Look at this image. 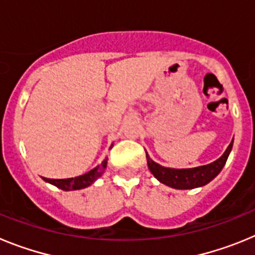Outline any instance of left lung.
I'll return each mask as SVG.
<instances>
[{
  "label": "left lung",
  "mask_w": 255,
  "mask_h": 255,
  "mask_svg": "<svg viewBox=\"0 0 255 255\" xmlns=\"http://www.w3.org/2000/svg\"><path fill=\"white\" fill-rule=\"evenodd\" d=\"M233 144L234 139L229 144V147L226 148L224 154L221 155L218 159L212 162V163L191 168L164 167V166H161L159 163L153 161L149 157V154L145 152L148 168L153 173V176L158 180L159 182L172 189L188 190V189L202 188V186L207 185L208 182H211L212 180L215 179L218 173L221 172V170L224 168L225 163H226L227 158H229L230 152L233 149Z\"/></svg>",
  "instance_id": "left-lung-1"
}]
</instances>
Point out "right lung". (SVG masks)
I'll use <instances>...</instances> for the list:
<instances>
[{"label":"right lung","instance_id":"right-lung-1","mask_svg":"<svg viewBox=\"0 0 255 255\" xmlns=\"http://www.w3.org/2000/svg\"><path fill=\"white\" fill-rule=\"evenodd\" d=\"M107 161L108 158H105L102 163L98 164L97 167H94L89 172L84 173V175H80V176L70 177V179H47V177H43V180L46 182L52 184V185L57 186L61 190H80V189L91 186L97 179H100L102 176V173L105 172L106 167H107Z\"/></svg>","mask_w":255,"mask_h":255}]
</instances>
